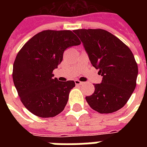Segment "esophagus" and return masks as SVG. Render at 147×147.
<instances>
[{
	"instance_id": "34e87169",
	"label": "esophagus",
	"mask_w": 147,
	"mask_h": 147,
	"mask_svg": "<svg viewBox=\"0 0 147 147\" xmlns=\"http://www.w3.org/2000/svg\"><path fill=\"white\" fill-rule=\"evenodd\" d=\"M75 82H76V85H85V82H80L79 80H76L75 81Z\"/></svg>"
}]
</instances>
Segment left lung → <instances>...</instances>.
Here are the masks:
<instances>
[{
  "label": "left lung",
  "mask_w": 147,
  "mask_h": 147,
  "mask_svg": "<svg viewBox=\"0 0 147 147\" xmlns=\"http://www.w3.org/2000/svg\"><path fill=\"white\" fill-rule=\"evenodd\" d=\"M73 32L80 38L92 65L103 76L94 92L85 97L92 109L110 114L126 105L137 85L138 66L132 52L121 40L101 29Z\"/></svg>",
  "instance_id": "left-lung-1"
}]
</instances>
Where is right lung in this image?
<instances>
[{"instance_id": "obj_1", "label": "right lung", "mask_w": 147, "mask_h": 147, "mask_svg": "<svg viewBox=\"0 0 147 147\" xmlns=\"http://www.w3.org/2000/svg\"><path fill=\"white\" fill-rule=\"evenodd\" d=\"M71 30H43L25 43L13 65V80L21 102L40 117H53L64 110L74 81L53 78L69 47L80 45Z\"/></svg>"}]
</instances>
